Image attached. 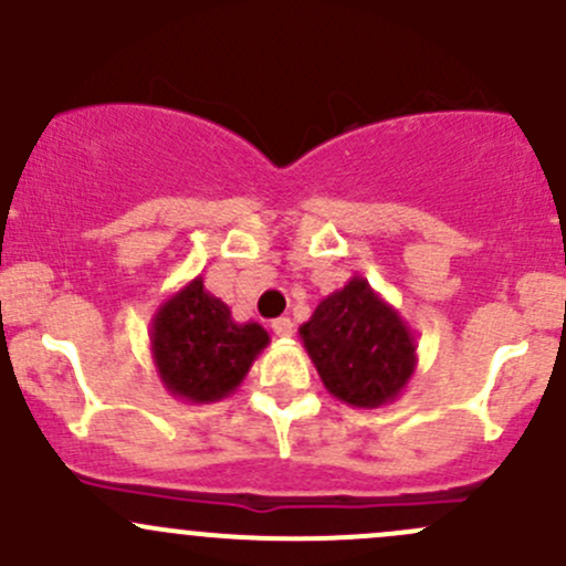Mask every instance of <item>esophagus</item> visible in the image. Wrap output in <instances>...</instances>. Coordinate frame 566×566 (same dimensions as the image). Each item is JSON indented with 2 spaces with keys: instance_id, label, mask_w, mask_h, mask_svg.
Wrapping results in <instances>:
<instances>
[{
  "instance_id": "obj_1",
  "label": "esophagus",
  "mask_w": 566,
  "mask_h": 566,
  "mask_svg": "<svg viewBox=\"0 0 566 566\" xmlns=\"http://www.w3.org/2000/svg\"><path fill=\"white\" fill-rule=\"evenodd\" d=\"M273 334L276 336H282V339H290V336H293V331H295V325H293V319L290 317H279V319H273Z\"/></svg>"
}]
</instances>
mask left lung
Wrapping results in <instances>:
<instances>
[{
	"label": "left lung",
	"instance_id": "obj_1",
	"mask_svg": "<svg viewBox=\"0 0 566 566\" xmlns=\"http://www.w3.org/2000/svg\"><path fill=\"white\" fill-rule=\"evenodd\" d=\"M298 334L325 391L350 408L394 402L419 364L410 325L364 276L325 295Z\"/></svg>",
	"mask_w": 566,
	"mask_h": 566
}]
</instances>
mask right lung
<instances>
[{
	"label": "right lung",
	"mask_w": 566,
	"mask_h": 566,
	"mask_svg": "<svg viewBox=\"0 0 566 566\" xmlns=\"http://www.w3.org/2000/svg\"><path fill=\"white\" fill-rule=\"evenodd\" d=\"M271 336L260 323H235L230 306L205 290L202 276L182 284L150 319V353L161 386L191 405L230 397Z\"/></svg>",
	"instance_id": "add662e5"
}]
</instances>
